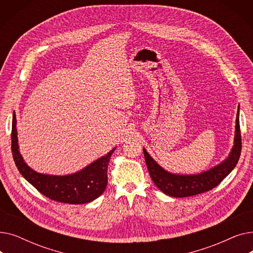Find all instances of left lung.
<instances>
[{
    "mask_svg": "<svg viewBox=\"0 0 253 253\" xmlns=\"http://www.w3.org/2000/svg\"><path fill=\"white\" fill-rule=\"evenodd\" d=\"M241 148L242 141L238 109L234 145L229 157L220 164L202 172V173L193 175H179L170 173V172L164 170L160 165L157 164V162L145 151V149H143V154L150 175L156 184V187L168 196L183 198L208 192L218 185L221 180L225 176H228L231 173V171L236 167L241 155Z\"/></svg>",
    "mask_w": 253,
    "mask_h": 253,
    "instance_id": "left-lung-1",
    "label": "left lung"
}]
</instances>
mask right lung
<instances>
[{"mask_svg":"<svg viewBox=\"0 0 253 253\" xmlns=\"http://www.w3.org/2000/svg\"><path fill=\"white\" fill-rule=\"evenodd\" d=\"M11 139L13 159L20 174L51 200L69 204L89 203L98 198L108 185V165L115 149L74 174L49 175L38 173L23 161L18 150L15 113H13Z\"/></svg>","mask_w":253,"mask_h":253,"instance_id":"right-lung-1","label":"right lung"}]
</instances>
